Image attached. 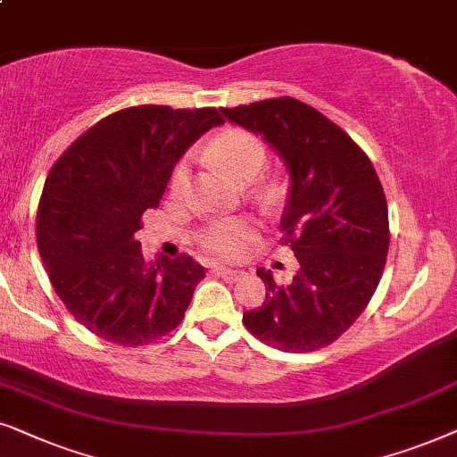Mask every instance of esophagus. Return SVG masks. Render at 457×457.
Returning <instances> with one entry per match:
<instances>
[{
	"label": "esophagus",
	"mask_w": 457,
	"mask_h": 457,
	"mask_svg": "<svg viewBox=\"0 0 457 457\" xmlns=\"http://www.w3.org/2000/svg\"><path fill=\"white\" fill-rule=\"evenodd\" d=\"M215 273H217V276H221L223 279H228V282H236V279H240L242 276H245V271L229 270V267H223V265H217Z\"/></svg>",
	"instance_id": "34e87169"
}]
</instances>
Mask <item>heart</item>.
<instances>
[{
	"mask_svg": "<svg viewBox=\"0 0 457 457\" xmlns=\"http://www.w3.org/2000/svg\"><path fill=\"white\" fill-rule=\"evenodd\" d=\"M209 154L238 181H251L265 165L267 148L257 133L242 129V127H229L219 133L209 145ZM190 181V156H184L173 167L169 187L175 196L186 192ZM257 232L254 225L245 219H221L212 223L203 234V246L206 251L223 259H238L248 253L253 246Z\"/></svg>",
	"mask_w": 457,
	"mask_h": 457,
	"instance_id": "b5f03b06",
	"label": "heart"
}]
</instances>
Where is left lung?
Wrapping results in <instances>:
<instances>
[{
  "label": "left lung",
  "instance_id": "8db88e82",
  "mask_svg": "<svg viewBox=\"0 0 457 457\" xmlns=\"http://www.w3.org/2000/svg\"><path fill=\"white\" fill-rule=\"evenodd\" d=\"M234 123L261 133L290 171L282 242L301 270L290 284L265 282V301L242 324L279 351L309 353L349 330L374 296L388 253V209L366 152L346 131L296 97L221 108Z\"/></svg>",
  "mask_w": 457,
  "mask_h": 457
}]
</instances>
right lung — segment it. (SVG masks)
<instances>
[{
    "label": "right lung",
    "instance_id": "add662e5",
    "mask_svg": "<svg viewBox=\"0 0 457 457\" xmlns=\"http://www.w3.org/2000/svg\"><path fill=\"white\" fill-rule=\"evenodd\" d=\"M221 123L217 108H123L54 162L39 198L37 246L60 301L91 334L142 346L181 324L204 267L190 254L145 261L136 232L181 154Z\"/></svg>",
    "mask_w": 457,
    "mask_h": 457
}]
</instances>
